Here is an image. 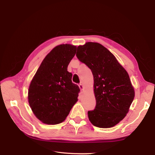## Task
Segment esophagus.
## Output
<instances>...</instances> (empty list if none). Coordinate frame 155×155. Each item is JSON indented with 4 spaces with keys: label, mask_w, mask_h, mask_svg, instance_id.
I'll list each match as a JSON object with an SVG mask.
<instances>
[{
    "label": "esophagus",
    "mask_w": 155,
    "mask_h": 155,
    "mask_svg": "<svg viewBox=\"0 0 155 155\" xmlns=\"http://www.w3.org/2000/svg\"><path fill=\"white\" fill-rule=\"evenodd\" d=\"M79 88L81 89V91L83 90V84H82V83L79 84Z\"/></svg>",
    "instance_id": "34e87169"
}]
</instances>
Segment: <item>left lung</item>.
I'll return each instance as SVG.
<instances>
[{
    "mask_svg": "<svg viewBox=\"0 0 155 155\" xmlns=\"http://www.w3.org/2000/svg\"><path fill=\"white\" fill-rule=\"evenodd\" d=\"M78 59L91 70L94 76L95 109L88 111L91 124L110 128L122 120L134 97L128 73L114 55L100 43L79 46Z\"/></svg>",
    "mask_w": 155,
    "mask_h": 155,
    "instance_id": "obj_1",
    "label": "left lung"
}]
</instances>
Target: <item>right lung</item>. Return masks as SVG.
<instances>
[{
    "instance_id": "obj_1",
    "label": "right lung",
    "mask_w": 155,
    "mask_h": 155,
    "mask_svg": "<svg viewBox=\"0 0 155 155\" xmlns=\"http://www.w3.org/2000/svg\"><path fill=\"white\" fill-rule=\"evenodd\" d=\"M76 46L58 45L46 56L31 81L28 102L42 122L55 125L63 122L78 101L79 87L72 82L67 71Z\"/></svg>"
}]
</instances>
